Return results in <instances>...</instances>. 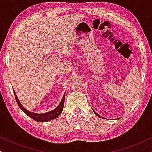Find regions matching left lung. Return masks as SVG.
<instances>
[{
    "label": "left lung",
    "mask_w": 152,
    "mask_h": 152,
    "mask_svg": "<svg viewBox=\"0 0 152 152\" xmlns=\"http://www.w3.org/2000/svg\"><path fill=\"white\" fill-rule=\"evenodd\" d=\"M93 112H94V113H95V115H97V116H98V117H99V118H102V117H101V116H100V115H98V114H97V113H96V112H95V111H93Z\"/></svg>",
    "instance_id": "8db88e82"
}]
</instances>
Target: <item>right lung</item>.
Returning a JSON list of instances; mask_svg holds the SVG:
<instances>
[{"label":"right lung","instance_id":"add662e5","mask_svg":"<svg viewBox=\"0 0 152 152\" xmlns=\"http://www.w3.org/2000/svg\"><path fill=\"white\" fill-rule=\"evenodd\" d=\"M14 96H15L16 102H17L18 107H19L20 109H21L22 111L26 114V115H28L29 117L32 118L33 120H34L35 121H37V122H48V121H50V120L55 119V118L59 117V115L62 113V111H63L65 95H64L63 97H62L61 102H60L59 106H58L56 109H55L54 110H53V111H51L50 112H47V113L39 114V113H32V112L29 111L27 109H25V108L22 106L21 104H20L19 99H18V97H17V96H16V93L14 92ZM64 94H65V93H64Z\"/></svg>","mask_w":152,"mask_h":152}]
</instances>
